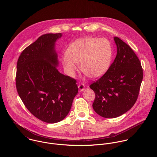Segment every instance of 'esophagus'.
I'll list each match as a JSON object with an SVG mask.
<instances>
[{"label":"esophagus","instance_id":"esophagus-1","mask_svg":"<svg viewBox=\"0 0 157 157\" xmlns=\"http://www.w3.org/2000/svg\"><path fill=\"white\" fill-rule=\"evenodd\" d=\"M78 88L80 91H82V90H84V89L85 88V86L84 84H79L78 86Z\"/></svg>","mask_w":157,"mask_h":157}]
</instances>
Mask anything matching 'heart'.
Listing matches in <instances>:
<instances>
[{
    "instance_id": "b5f03b06",
    "label": "heart",
    "mask_w": 157,
    "mask_h": 157,
    "mask_svg": "<svg viewBox=\"0 0 157 157\" xmlns=\"http://www.w3.org/2000/svg\"><path fill=\"white\" fill-rule=\"evenodd\" d=\"M113 56L110 42L105 38L87 37L73 42L61 59L68 74L74 76L77 67L92 78L102 76L109 69Z\"/></svg>"
}]
</instances>
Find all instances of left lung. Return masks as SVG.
Returning <instances> with one entry per match:
<instances>
[{"mask_svg":"<svg viewBox=\"0 0 157 157\" xmlns=\"http://www.w3.org/2000/svg\"><path fill=\"white\" fill-rule=\"evenodd\" d=\"M117 54L107 71L90 85L94 91L93 108L106 118L120 117L136 102L143 78L140 59L133 50L118 37H114Z\"/></svg>","mask_w":157,"mask_h":157,"instance_id":"8db88e82","label":"left lung"}]
</instances>
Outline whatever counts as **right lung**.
<instances>
[{"mask_svg":"<svg viewBox=\"0 0 157 157\" xmlns=\"http://www.w3.org/2000/svg\"><path fill=\"white\" fill-rule=\"evenodd\" d=\"M61 36L50 33L40 36L22 51L17 63L18 94L32 115L47 123L65 118L78 92L76 79L57 69L54 47Z\"/></svg>","mask_w":157,"mask_h":157,"instance_id":"1","label":"right lung"}]
</instances>
